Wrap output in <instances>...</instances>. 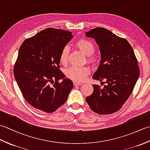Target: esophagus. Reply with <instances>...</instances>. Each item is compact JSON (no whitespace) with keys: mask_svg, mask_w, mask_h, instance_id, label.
Segmentation results:
<instances>
[{"mask_svg":"<svg viewBox=\"0 0 150 150\" xmlns=\"http://www.w3.org/2000/svg\"><path fill=\"white\" fill-rule=\"evenodd\" d=\"M73 84H74V86H81V85H82V83H81V82H73Z\"/></svg>","mask_w":150,"mask_h":150,"instance_id":"obj_1","label":"esophagus"}]
</instances>
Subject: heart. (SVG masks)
Listing matches in <instances>:
<instances>
[{
  "label": "heart",
  "mask_w": 150,
  "mask_h": 150,
  "mask_svg": "<svg viewBox=\"0 0 150 150\" xmlns=\"http://www.w3.org/2000/svg\"><path fill=\"white\" fill-rule=\"evenodd\" d=\"M76 47L84 53L85 55L88 56V60L89 62H93V59L91 55H93L95 52V46L91 41L86 39H81L77 41L75 44ZM69 56V47L65 46L62 50L60 54L59 61L60 64L65 65L68 62ZM90 72V69L88 67H70L66 69L65 74L66 77L71 80L77 82H81L86 79L87 75Z\"/></svg>",
  "instance_id": "b5f03b06"
}]
</instances>
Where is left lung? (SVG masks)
Masks as SVG:
<instances>
[{
    "mask_svg": "<svg viewBox=\"0 0 150 150\" xmlns=\"http://www.w3.org/2000/svg\"><path fill=\"white\" fill-rule=\"evenodd\" d=\"M86 36L95 40L100 52V64L93 78L106 83L102 88L93 84V93L86 100L95 113H115L128 100L139 77L137 59L128 40L106 28L91 29Z\"/></svg>",
    "mask_w": 150,
    "mask_h": 150,
    "instance_id": "1",
    "label": "left lung"
}]
</instances>
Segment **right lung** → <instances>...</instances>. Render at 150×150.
<instances>
[{"mask_svg": "<svg viewBox=\"0 0 150 150\" xmlns=\"http://www.w3.org/2000/svg\"><path fill=\"white\" fill-rule=\"evenodd\" d=\"M72 38L70 31L50 28L19 48L13 74L25 100L35 109L52 113L66 103L73 84L60 70L59 57Z\"/></svg>", "mask_w": 150, "mask_h": 150, "instance_id": "right-lung-1", "label": "right lung"}]
</instances>
